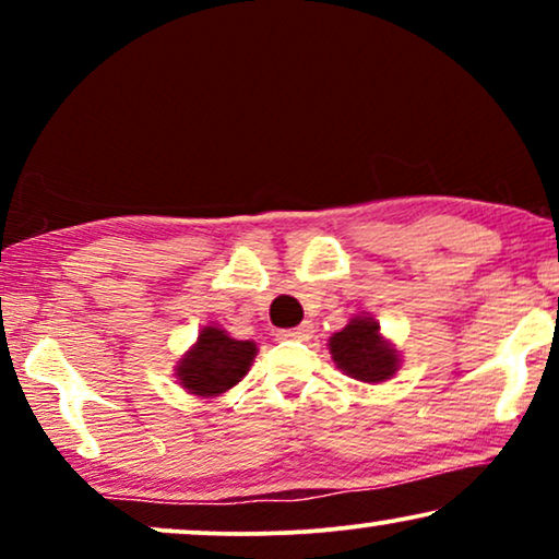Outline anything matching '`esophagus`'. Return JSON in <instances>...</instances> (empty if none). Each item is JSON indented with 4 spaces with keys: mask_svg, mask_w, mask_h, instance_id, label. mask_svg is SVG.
I'll return each instance as SVG.
<instances>
[{
    "mask_svg": "<svg viewBox=\"0 0 559 559\" xmlns=\"http://www.w3.org/2000/svg\"><path fill=\"white\" fill-rule=\"evenodd\" d=\"M312 323L310 320H305L297 328H289V331H280V338H289V341H310L312 338Z\"/></svg>",
    "mask_w": 559,
    "mask_h": 559,
    "instance_id": "34e87169",
    "label": "esophagus"
}]
</instances>
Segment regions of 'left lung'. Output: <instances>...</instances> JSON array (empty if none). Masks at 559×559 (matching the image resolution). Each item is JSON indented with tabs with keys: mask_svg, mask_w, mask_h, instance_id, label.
<instances>
[{
	"mask_svg": "<svg viewBox=\"0 0 559 559\" xmlns=\"http://www.w3.org/2000/svg\"><path fill=\"white\" fill-rule=\"evenodd\" d=\"M333 364L346 377L364 381V384H379L392 379L402 366V356L389 338L381 335V328L371 316H354L328 338Z\"/></svg>",
	"mask_w": 559,
	"mask_h": 559,
	"instance_id": "left-lung-1",
	"label": "left lung"
}]
</instances>
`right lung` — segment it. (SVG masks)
<instances>
[{"label":"right lung","instance_id":"1","mask_svg":"<svg viewBox=\"0 0 559 559\" xmlns=\"http://www.w3.org/2000/svg\"><path fill=\"white\" fill-rule=\"evenodd\" d=\"M257 354L254 341L231 338L224 328L205 325L198 341L175 364V379L188 394L216 400L247 377Z\"/></svg>","mask_w":559,"mask_h":559}]
</instances>
